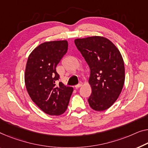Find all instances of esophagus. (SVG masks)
Segmentation results:
<instances>
[{"instance_id": "1", "label": "esophagus", "mask_w": 148, "mask_h": 148, "mask_svg": "<svg viewBox=\"0 0 148 148\" xmlns=\"http://www.w3.org/2000/svg\"><path fill=\"white\" fill-rule=\"evenodd\" d=\"M82 83L80 82L79 84H78L77 85L75 86V88H76V89H78V88H79L82 86Z\"/></svg>"}]
</instances>
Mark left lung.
Segmentation results:
<instances>
[{
	"label": "left lung",
	"instance_id": "8db88e82",
	"mask_svg": "<svg viewBox=\"0 0 148 148\" xmlns=\"http://www.w3.org/2000/svg\"><path fill=\"white\" fill-rule=\"evenodd\" d=\"M90 69L89 83L92 93L90 106L103 111L111 106L120 96L125 81L124 63L116 46L102 36L74 40Z\"/></svg>",
	"mask_w": 148,
	"mask_h": 148
}]
</instances>
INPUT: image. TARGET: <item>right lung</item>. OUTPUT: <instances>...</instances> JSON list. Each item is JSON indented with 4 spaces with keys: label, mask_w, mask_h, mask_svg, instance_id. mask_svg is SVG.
<instances>
[{
    "label": "right lung",
    "mask_w": 148,
    "mask_h": 148,
    "mask_svg": "<svg viewBox=\"0 0 148 148\" xmlns=\"http://www.w3.org/2000/svg\"><path fill=\"white\" fill-rule=\"evenodd\" d=\"M66 40L46 42L28 58L25 74L26 90L32 100L46 114H62L68 108L73 88L56 82L60 76L56 68L68 50Z\"/></svg>",
    "instance_id": "obj_1"
}]
</instances>
